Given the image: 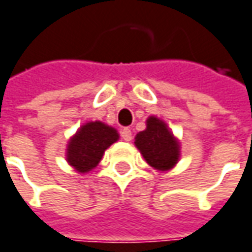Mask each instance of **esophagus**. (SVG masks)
<instances>
[{
	"instance_id": "obj_1",
	"label": "esophagus",
	"mask_w": 252,
	"mask_h": 252,
	"mask_svg": "<svg viewBox=\"0 0 252 252\" xmlns=\"http://www.w3.org/2000/svg\"><path fill=\"white\" fill-rule=\"evenodd\" d=\"M121 138L124 139L126 142H131L132 140V132L129 128H123L121 129Z\"/></svg>"
}]
</instances>
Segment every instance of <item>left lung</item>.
I'll list each match as a JSON object with an SVG mask.
<instances>
[{
  "instance_id": "obj_1",
  "label": "left lung",
  "mask_w": 252,
  "mask_h": 252,
  "mask_svg": "<svg viewBox=\"0 0 252 252\" xmlns=\"http://www.w3.org/2000/svg\"><path fill=\"white\" fill-rule=\"evenodd\" d=\"M135 146L146 162L157 170H169L180 157V144L162 120L151 116L146 121V129L135 136Z\"/></svg>"
}]
</instances>
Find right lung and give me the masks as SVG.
<instances>
[{
    "label": "right lung",
    "instance_id": "1",
    "mask_svg": "<svg viewBox=\"0 0 252 252\" xmlns=\"http://www.w3.org/2000/svg\"><path fill=\"white\" fill-rule=\"evenodd\" d=\"M119 140V133L101 121H91L79 128L68 143L66 161L79 173H87L102 159L109 146Z\"/></svg>",
    "mask_w": 252,
    "mask_h": 252
}]
</instances>
